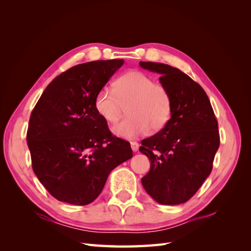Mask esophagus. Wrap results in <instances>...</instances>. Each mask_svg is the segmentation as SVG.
I'll return each mask as SVG.
<instances>
[{"label":"esophagus","mask_w":251,"mask_h":251,"mask_svg":"<svg viewBox=\"0 0 251 251\" xmlns=\"http://www.w3.org/2000/svg\"><path fill=\"white\" fill-rule=\"evenodd\" d=\"M131 148L133 150V151H137L139 149V143L136 142V141H132L131 142Z\"/></svg>","instance_id":"1"}]
</instances>
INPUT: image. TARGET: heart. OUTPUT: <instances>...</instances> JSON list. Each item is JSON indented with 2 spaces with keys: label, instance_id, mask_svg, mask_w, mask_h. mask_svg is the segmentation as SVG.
Listing matches in <instances>:
<instances>
[{
  "label": "heart",
  "instance_id": "1",
  "mask_svg": "<svg viewBox=\"0 0 251 251\" xmlns=\"http://www.w3.org/2000/svg\"><path fill=\"white\" fill-rule=\"evenodd\" d=\"M94 107L105 123L114 124L125 111L128 117L113 127L118 137L138 138L151 128L159 131L168 124L172 113V97L161 83L140 71H128L114 81V89L98 91Z\"/></svg>",
  "mask_w": 251,
  "mask_h": 251
}]
</instances>
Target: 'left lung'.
Listing matches in <instances>:
<instances>
[{
	"label": "left lung",
	"mask_w": 251,
	"mask_h": 251,
	"mask_svg": "<svg viewBox=\"0 0 251 251\" xmlns=\"http://www.w3.org/2000/svg\"><path fill=\"white\" fill-rule=\"evenodd\" d=\"M143 69L157 72L172 97L168 124L141 141L139 151L151 161L150 172L141 179L155 201L177 205L197 193L212 170L220 146L218 121L202 87L172 66L140 62Z\"/></svg>",
	"instance_id": "1"
}]
</instances>
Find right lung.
I'll return each instance as SVG.
<instances>
[{
  "instance_id": "obj_1",
  "label": "right lung",
  "mask_w": 251,
  "mask_h": 251,
  "mask_svg": "<svg viewBox=\"0 0 251 251\" xmlns=\"http://www.w3.org/2000/svg\"><path fill=\"white\" fill-rule=\"evenodd\" d=\"M124 59L95 60L70 68L45 89L30 115L27 144L32 169L62 202H93L113 169L133 157L130 142L114 136L94 100Z\"/></svg>"
}]
</instances>
